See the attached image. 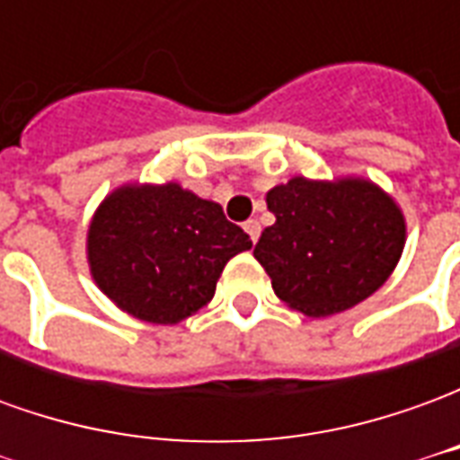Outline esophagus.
I'll return each mask as SVG.
<instances>
[{"label":"esophagus","mask_w":460,"mask_h":460,"mask_svg":"<svg viewBox=\"0 0 460 460\" xmlns=\"http://www.w3.org/2000/svg\"><path fill=\"white\" fill-rule=\"evenodd\" d=\"M243 229H246V234H249V239L256 243L261 236V224L256 219H249L246 224H243Z\"/></svg>","instance_id":"34e87169"}]
</instances>
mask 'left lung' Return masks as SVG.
<instances>
[{
	"label": "left lung",
	"mask_w": 460,
	"mask_h": 460,
	"mask_svg": "<svg viewBox=\"0 0 460 460\" xmlns=\"http://www.w3.org/2000/svg\"><path fill=\"white\" fill-rule=\"evenodd\" d=\"M266 201L276 224L253 256L276 296L305 315H332L369 298L404 249V217L372 181L296 177Z\"/></svg>",
	"instance_id": "8db88e82"
}]
</instances>
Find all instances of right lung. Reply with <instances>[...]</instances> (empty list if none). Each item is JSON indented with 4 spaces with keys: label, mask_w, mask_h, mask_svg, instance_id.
<instances>
[{
    "label": "right lung",
    "mask_w": 460,
    "mask_h": 460,
    "mask_svg": "<svg viewBox=\"0 0 460 460\" xmlns=\"http://www.w3.org/2000/svg\"><path fill=\"white\" fill-rule=\"evenodd\" d=\"M251 246L219 204L172 181L113 191L88 229L95 283L125 313L160 325L204 308L226 261Z\"/></svg>",
    "instance_id": "1"
}]
</instances>
